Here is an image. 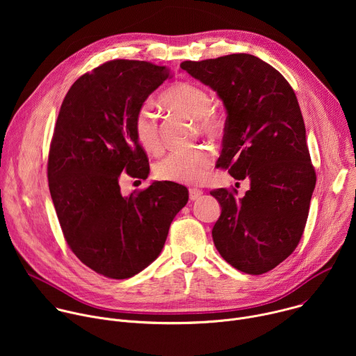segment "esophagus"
<instances>
[{
	"instance_id": "obj_1",
	"label": "esophagus",
	"mask_w": 356,
	"mask_h": 356,
	"mask_svg": "<svg viewBox=\"0 0 356 356\" xmlns=\"http://www.w3.org/2000/svg\"><path fill=\"white\" fill-rule=\"evenodd\" d=\"M188 195H190V200H198L201 195H202V191L198 190V188H190L188 190Z\"/></svg>"
}]
</instances>
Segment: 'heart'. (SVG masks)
<instances>
[{"label": "heart", "mask_w": 356, "mask_h": 356, "mask_svg": "<svg viewBox=\"0 0 356 356\" xmlns=\"http://www.w3.org/2000/svg\"><path fill=\"white\" fill-rule=\"evenodd\" d=\"M162 103L170 111L194 120V125L201 134H216L221 127V120L211 107L213 98L210 92L200 84L177 81L163 92ZM132 129L142 149L149 154H159L162 139L158 120L149 106H142L136 111ZM211 165L213 154L209 147L195 146L190 149H176L156 163L155 175L161 180L172 183L198 184L204 180Z\"/></svg>", "instance_id": "heart-1"}]
</instances>
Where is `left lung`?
I'll list each match as a JSON object with an SVG mask.
<instances>
[{"instance_id": "obj_1", "label": "left lung", "mask_w": 356, "mask_h": 356, "mask_svg": "<svg viewBox=\"0 0 356 356\" xmlns=\"http://www.w3.org/2000/svg\"><path fill=\"white\" fill-rule=\"evenodd\" d=\"M180 67L211 87L227 110L217 166L250 183L241 198L235 188L210 191L221 204L214 245L235 269L266 273L298 245L316 187L297 97L275 67L248 54Z\"/></svg>"}]
</instances>
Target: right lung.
<instances>
[{"label":"right lung","mask_w":356,"mask_h":356,"mask_svg":"<svg viewBox=\"0 0 356 356\" xmlns=\"http://www.w3.org/2000/svg\"><path fill=\"white\" fill-rule=\"evenodd\" d=\"M169 70L139 60H111L67 91L50 142L47 179L65 239L90 269L128 279L154 262L188 190L154 181L128 197L120 177L146 179L149 163L132 121Z\"/></svg>","instance_id":"right-lung-1"}]
</instances>
